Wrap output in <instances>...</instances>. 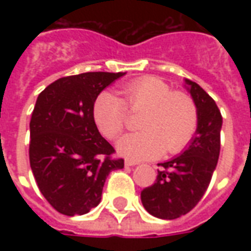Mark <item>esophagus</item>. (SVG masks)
I'll list each match as a JSON object with an SVG mask.
<instances>
[{"instance_id": "34e87169", "label": "esophagus", "mask_w": 251, "mask_h": 251, "mask_svg": "<svg viewBox=\"0 0 251 251\" xmlns=\"http://www.w3.org/2000/svg\"><path fill=\"white\" fill-rule=\"evenodd\" d=\"M137 161H133V160H126L125 161V165L126 167H134V165H137Z\"/></svg>"}]
</instances>
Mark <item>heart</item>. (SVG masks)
<instances>
[{"mask_svg":"<svg viewBox=\"0 0 251 251\" xmlns=\"http://www.w3.org/2000/svg\"><path fill=\"white\" fill-rule=\"evenodd\" d=\"M122 99L102 93L94 103V118L104 137L114 140L129 125V111L141 113L142 130L118 141V152L125 157L148 160L177 154L188 147L198 129V107L189 94L172 90L156 76H142L121 87ZM129 110H127V109Z\"/></svg>","mask_w":251,"mask_h":251,"instance_id":"obj_1","label":"heart"}]
</instances>
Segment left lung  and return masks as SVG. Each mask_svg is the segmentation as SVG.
Here are the masks:
<instances>
[{"mask_svg":"<svg viewBox=\"0 0 251 251\" xmlns=\"http://www.w3.org/2000/svg\"><path fill=\"white\" fill-rule=\"evenodd\" d=\"M198 107L195 137L177 157L158 164L157 179L141 191V201L151 215L176 219L188 214L210 185L221 152L222 114L215 100L198 83L185 79Z\"/></svg>","mask_w":251,"mask_h":251,"instance_id":"left-lung-1","label":"left lung"}]
</instances>
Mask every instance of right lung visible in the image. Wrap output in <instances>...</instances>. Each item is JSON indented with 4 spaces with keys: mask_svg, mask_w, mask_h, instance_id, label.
I'll return each mask as SVG.
<instances>
[{
    "mask_svg": "<svg viewBox=\"0 0 251 251\" xmlns=\"http://www.w3.org/2000/svg\"><path fill=\"white\" fill-rule=\"evenodd\" d=\"M125 72H84L64 76L37 97L30 118L29 163L47 201L63 215L87 214L100 201L111 171L124 168L100 136L94 103Z\"/></svg>",
    "mask_w": 251,
    "mask_h": 251,
    "instance_id": "right-lung-1",
    "label": "right lung"
}]
</instances>
